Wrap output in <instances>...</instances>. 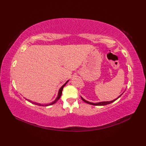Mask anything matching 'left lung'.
Listing matches in <instances>:
<instances>
[{
    "mask_svg": "<svg viewBox=\"0 0 146 146\" xmlns=\"http://www.w3.org/2000/svg\"><path fill=\"white\" fill-rule=\"evenodd\" d=\"M122 94H121L120 96H119L117 99H114V100H112V101H108V102H98V103H92V102H88V101H86V100H85L84 99H83V98H82V97H81V98H82V100H83L84 102H86V103H87V104H88L92 105H97V106H102V105H108V104H111V103L113 102L114 101H115V100H117L118 98H120V97L121 96V95H122Z\"/></svg>",
    "mask_w": 146,
    "mask_h": 146,
    "instance_id": "left-lung-1",
    "label": "left lung"
}]
</instances>
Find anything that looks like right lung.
<instances>
[{"mask_svg":"<svg viewBox=\"0 0 146 146\" xmlns=\"http://www.w3.org/2000/svg\"><path fill=\"white\" fill-rule=\"evenodd\" d=\"M68 82V81H67L66 82L64 85L61 86V88H60V89L59 90V91H58V96H57V98H56V99L53 102H52V103H50V104H46V105H42V104H38V103H36V102H32V101H31V100H27L29 102H31V103H32V104H35V105H39V106H48V105H53V104H54L55 103H56L57 101H58L59 99H60V97H61V94H62V91H63V88H64V86L66 85V84Z\"/></svg>","mask_w":146,"mask_h":146,"instance_id":"add662e5","label":"right lung"}]
</instances>
